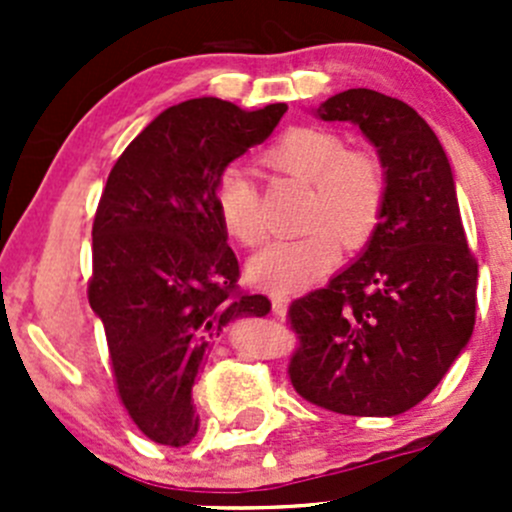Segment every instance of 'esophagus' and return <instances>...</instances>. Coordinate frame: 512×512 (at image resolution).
Masks as SVG:
<instances>
[{
  "label": "esophagus",
  "instance_id": "obj_1",
  "mask_svg": "<svg viewBox=\"0 0 512 512\" xmlns=\"http://www.w3.org/2000/svg\"><path fill=\"white\" fill-rule=\"evenodd\" d=\"M270 302H272V312L275 314H285L289 297L285 292H270Z\"/></svg>",
  "mask_w": 512,
  "mask_h": 512
}]
</instances>
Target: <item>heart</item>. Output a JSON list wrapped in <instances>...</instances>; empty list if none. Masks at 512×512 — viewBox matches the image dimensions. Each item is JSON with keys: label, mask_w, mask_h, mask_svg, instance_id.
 <instances>
[{"label": "heart", "mask_w": 512, "mask_h": 512, "mask_svg": "<svg viewBox=\"0 0 512 512\" xmlns=\"http://www.w3.org/2000/svg\"><path fill=\"white\" fill-rule=\"evenodd\" d=\"M262 163L309 183L304 223L312 227L252 257L250 277L257 287L285 292L312 285L337 265L342 245L359 250L374 237L386 208V173L371 153L347 148L332 128L292 126L262 151ZM213 203L230 240L242 247L260 245L265 237L260 185L247 170L225 168Z\"/></svg>", "instance_id": "heart-1"}]
</instances>
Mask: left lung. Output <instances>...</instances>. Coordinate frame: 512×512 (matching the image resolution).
Here are the masks:
<instances>
[{
    "label": "left lung",
    "mask_w": 512,
    "mask_h": 512,
    "mask_svg": "<svg viewBox=\"0 0 512 512\" xmlns=\"http://www.w3.org/2000/svg\"><path fill=\"white\" fill-rule=\"evenodd\" d=\"M352 121L386 168V208L364 255L327 287L294 299L287 374L309 404L347 416H396L426 399L476 324L478 262L436 133L409 106L349 89L317 108Z\"/></svg>",
    "instance_id": "8db88e82"
}]
</instances>
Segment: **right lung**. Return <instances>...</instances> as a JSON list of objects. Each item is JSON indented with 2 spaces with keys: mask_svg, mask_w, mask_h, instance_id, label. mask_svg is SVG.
Listing matches in <instances>:
<instances>
[{
  "mask_svg": "<svg viewBox=\"0 0 512 512\" xmlns=\"http://www.w3.org/2000/svg\"><path fill=\"white\" fill-rule=\"evenodd\" d=\"M285 111H242L213 96L178 103L108 173L91 232L89 304L103 322L118 399L160 446L180 448L198 433L190 396L210 342L232 319L270 312V299L237 285L213 190Z\"/></svg>",
  "mask_w": 512,
  "mask_h": 512,
  "instance_id": "1",
  "label": "right lung"
}]
</instances>
